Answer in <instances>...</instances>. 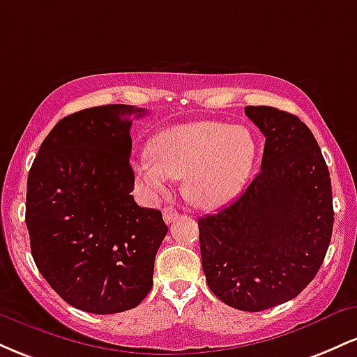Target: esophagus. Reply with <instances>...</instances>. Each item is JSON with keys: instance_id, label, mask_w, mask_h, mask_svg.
<instances>
[{"instance_id": "1", "label": "esophagus", "mask_w": 357, "mask_h": 357, "mask_svg": "<svg viewBox=\"0 0 357 357\" xmlns=\"http://www.w3.org/2000/svg\"><path fill=\"white\" fill-rule=\"evenodd\" d=\"M162 218H165L167 225L173 223V221H176V218H178V210H176V208H173V206L165 208V211H162Z\"/></svg>"}]
</instances>
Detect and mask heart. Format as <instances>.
I'll return each mask as SVG.
<instances>
[{
    "label": "heart",
    "instance_id": "b5f03b06",
    "mask_svg": "<svg viewBox=\"0 0 357 357\" xmlns=\"http://www.w3.org/2000/svg\"><path fill=\"white\" fill-rule=\"evenodd\" d=\"M255 141L245 127L218 121H198L169 127L155 137L132 169L142 190L165 196L171 178H184V192L202 208H216L238 195L247 181Z\"/></svg>",
    "mask_w": 357,
    "mask_h": 357
}]
</instances>
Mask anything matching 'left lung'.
Instances as JSON below:
<instances>
[{
	"instance_id": "1",
	"label": "left lung",
	"mask_w": 357,
	"mask_h": 357,
	"mask_svg": "<svg viewBox=\"0 0 357 357\" xmlns=\"http://www.w3.org/2000/svg\"><path fill=\"white\" fill-rule=\"evenodd\" d=\"M265 136L261 167L235 202L198 220L210 290L260 312L297 297L321 268L334 225L333 188L314 134L294 114L250 105Z\"/></svg>"
}]
</instances>
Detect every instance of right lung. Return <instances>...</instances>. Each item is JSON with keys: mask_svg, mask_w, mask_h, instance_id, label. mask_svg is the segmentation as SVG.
<instances>
[{"mask_svg": "<svg viewBox=\"0 0 357 357\" xmlns=\"http://www.w3.org/2000/svg\"><path fill=\"white\" fill-rule=\"evenodd\" d=\"M110 104L63 117L40 146L26 184L31 255L67 304L90 314L134 309L153 287L167 227L134 202L132 116Z\"/></svg>", "mask_w": 357, "mask_h": 357, "instance_id": "1", "label": "right lung"}]
</instances>
